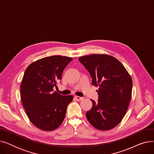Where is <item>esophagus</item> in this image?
<instances>
[{
  "instance_id": "1",
  "label": "esophagus",
  "mask_w": 154,
  "mask_h": 154,
  "mask_svg": "<svg viewBox=\"0 0 154 154\" xmlns=\"http://www.w3.org/2000/svg\"><path fill=\"white\" fill-rule=\"evenodd\" d=\"M75 98L77 100H81L83 99V97H80V96H75Z\"/></svg>"
}]
</instances>
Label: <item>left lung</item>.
Returning a JSON list of instances; mask_svg holds the SVG:
<instances>
[{"label": "left lung", "instance_id": "obj_1", "mask_svg": "<svg viewBox=\"0 0 154 154\" xmlns=\"http://www.w3.org/2000/svg\"><path fill=\"white\" fill-rule=\"evenodd\" d=\"M99 87L97 102L91 100L92 109L86 112L90 124L98 130L109 131L125 116L131 100L132 80L123 64L107 54H92L79 58Z\"/></svg>", "mask_w": 154, "mask_h": 154}]
</instances>
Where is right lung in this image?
<instances>
[{"mask_svg": "<svg viewBox=\"0 0 154 154\" xmlns=\"http://www.w3.org/2000/svg\"><path fill=\"white\" fill-rule=\"evenodd\" d=\"M72 58L53 55L40 59L27 67L20 85L22 103L30 122L44 131L58 128L66 116L73 96L54 92L62 72Z\"/></svg>", "mask_w": 154, "mask_h": 154, "instance_id": "add662e5", "label": "right lung"}]
</instances>
